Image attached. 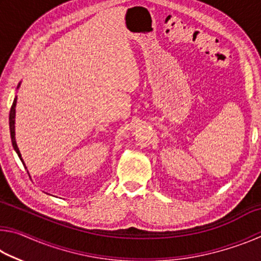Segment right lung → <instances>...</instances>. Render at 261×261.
Masks as SVG:
<instances>
[{"mask_svg":"<svg viewBox=\"0 0 261 261\" xmlns=\"http://www.w3.org/2000/svg\"><path fill=\"white\" fill-rule=\"evenodd\" d=\"M20 85V83H19ZM18 85V87H19ZM17 87V88H18ZM16 103H17V96L14 99V102H12V106H11V109H10V114H9V125H10V136H11V141H12V146H14L16 153L18 154L19 159L21 160V162H23L24 165V161L23 159H21V154L19 152L18 149V146H17L16 144V139H15V116H16ZM26 168V167H25Z\"/></svg>","mask_w":261,"mask_h":261,"instance_id":"right-lung-1","label":"right lung"}]
</instances>
